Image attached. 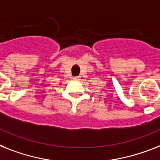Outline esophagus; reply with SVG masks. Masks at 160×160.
<instances>
[{
  "label": "esophagus",
  "instance_id": "obj_1",
  "mask_svg": "<svg viewBox=\"0 0 160 160\" xmlns=\"http://www.w3.org/2000/svg\"><path fill=\"white\" fill-rule=\"evenodd\" d=\"M74 80H80V76H76V77H74Z\"/></svg>",
  "mask_w": 160,
  "mask_h": 160
}]
</instances>
